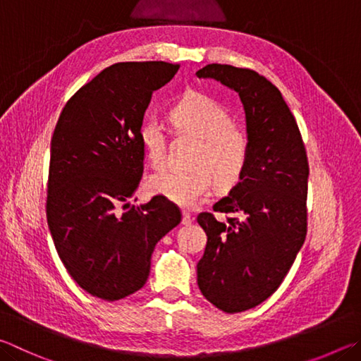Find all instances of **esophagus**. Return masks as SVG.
Returning a JSON list of instances; mask_svg holds the SVG:
<instances>
[{
  "mask_svg": "<svg viewBox=\"0 0 361 361\" xmlns=\"http://www.w3.org/2000/svg\"><path fill=\"white\" fill-rule=\"evenodd\" d=\"M192 221H194V218H192L191 213L183 212V218H181V224H183V226H191Z\"/></svg>",
  "mask_w": 361,
  "mask_h": 361,
  "instance_id": "1",
  "label": "esophagus"
}]
</instances>
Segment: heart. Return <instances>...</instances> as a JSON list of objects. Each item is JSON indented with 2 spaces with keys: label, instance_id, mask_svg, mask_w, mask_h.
<instances>
[{
  "label": "heart",
  "instance_id": "heart-1",
  "mask_svg": "<svg viewBox=\"0 0 361 361\" xmlns=\"http://www.w3.org/2000/svg\"><path fill=\"white\" fill-rule=\"evenodd\" d=\"M170 120L176 133L202 139L194 159L197 169L156 173L149 180V188L175 205L194 208L212 194L216 180L221 186H232L240 178L247 162L249 142L243 130L235 126L232 114L202 93H191L175 104ZM140 142L153 167L166 166L169 137L159 120L153 118L142 124Z\"/></svg>",
  "mask_w": 361,
  "mask_h": 361
}]
</instances>
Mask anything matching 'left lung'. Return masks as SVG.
I'll return each instance as SVG.
<instances>
[{
    "label": "left lung",
    "mask_w": 361,
    "mask_h": 361,
    "mask_svg": "<svg viewBox=\"0 0 361 361\" xmlns=\"http://www.w3.org/2000/svg\"><path fill=\"white\" fill-rule=\"evenodd\" d=\"M238 93L249 156L243 173L214 212L200 213L207 247L197 264L203 297L224 312L251 310L276 292L306 238L307 167L297 121L281 91L255 71L208 64L195 72Z\"/></svg>",
    "instance_id": "1"
}]
</instances>
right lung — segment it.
<instances>
[{
  "mask_svg": "<svg viewBox=\"0 0 361 361\" xmlns=\"http://www.w3.org/2000/svg\"><path fill=\"white\" fill-rule=\"evenodd\" d=\"M178 64L116 63L71 97L50 145L47 222L68 273L115 301L145 286L158 241L180 224L172 202L130 205L143 173L140 128Z\"/></svg>",
  "mask_w": 361,
  "mask_h": 361,
  "instance_id": "right-lung-1",
  "label": "right lung"
}]
</instances>
